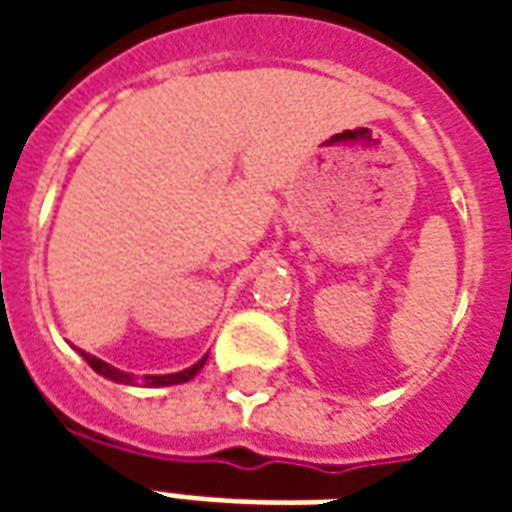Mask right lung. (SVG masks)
<instances>
[{
	"label": "right lung",
	"instance_id": "add662e5",
	"mask_svg": "<svg viewBox=\"0 0 512 512\" xmlns=\"http://www.w3.org/2000/svg\"><path fill=\"white\" fill-rule=\"evenodd\" d=\"M82 356H84V362L93 367L98 376L109 378V381H115V384H134V376H131V373H123V370H117V367L106 365L104 359H98V356H93V354H84L82 351ZM205 359H208V356H202L200 362H194V365L186 367V370H180V373H169V376H145V384L147 386L186 384L189 378H194L197 373H200L202 365H205Z\"/></svg>",
	"mask_w": 512,
	"mask_h": 512
}]
</instances>
